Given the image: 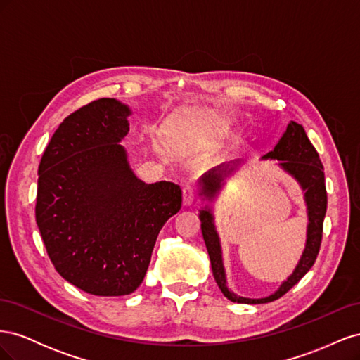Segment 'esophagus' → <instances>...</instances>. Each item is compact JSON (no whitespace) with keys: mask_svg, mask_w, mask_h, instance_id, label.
<instances>
[{"mask_svg":"<svg viewBox=\"0 0 360 360\" xmlns=\"http://www.w3.org/2000/svg\"><path fill=\"white\" fill-rule=\"evenodd\" d=\"M197 201V191L192 186H184L183 188V204L184 205H192Z\"/></svg>","mask_w":360,"mask_h":360,"instance_id":"34e87169","label":"esophagus"}]
</instances>
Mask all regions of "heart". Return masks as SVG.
<instances>
[{
    "instance_id": "obj_1",
    "label": "heart",
    "mask_w": 360,
    "mask_h": 360,
    "mask_svg": "<svg viewBox=\"0 0 360 360\" xmlns=\"http://www.w3.org/2000/svg\"><path fill=\"white\" fill-rule=\"evenodd\" d=\"M150 144H151V147H153L155 151H158V153L167 155V144L160 135H158L155 132L150 134Z\"/></svg>"
}]
</instances>
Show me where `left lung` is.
<instances>
[{
	"instance_id": "left-lung-1",
	"label": "left lung",
	"mask_w": 360,
	"mask_h": 360,
	"mask_svg": "<svg viewBox=\"0 0 360 360\" xmlns=\"http://www.w3.org/2000/svg\"><path fill=\"white\" fill-rule=\"evenodd\" d=\"M259 160H276L275 167L282 172H285L294 181L299 184L303 193L304 207H307L308 225H307V242H304L303 252L299 258V263L294 267L292 274L281 282L276 291L266 297H243L240 294L234 292L228 287L226 271L224 266L221 238L216 230L214 224V209L213 204L219 198L221 192L226 186V180L233 177L234 174L245 165V160L236 159L231 162H225L205 172L197 181V192L201 198L204 207L200 210L201 231L204 237V243L207 252L210 257L212 271L217 287L221 288L224 296L231 302L237 303H267L279 299L281 296L297 284V282L308 274V270L314 266L315 258L319 255L321 236H323V221L328 209V193L324 186V168L315 151L311 141L307 136V132L302 124L296 122H290L285 132L282 134L278 144L271 148L269 153L261 156Z\"/></svg>"
}]
</instances>
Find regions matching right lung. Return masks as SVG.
<instances>
[{
	"instance_id": "obj_1",
	"label": "right lung",
	"mask_w": 360,
	"mask_h": 360,
	"mask_svg": "<svg viewBox=\"0 0 360 360\" xmlns=\"http://www.w3.org/2000/svg\"><path fill=\"white\" fill-rule=\"evenodd\" d=\"M132 110L99 99L58 126L39 165L36 222L58 274L94 296L143 282L162 226L181 207L171 181L146 183L126 148Z\"/></svg>"
}]
</instances>
